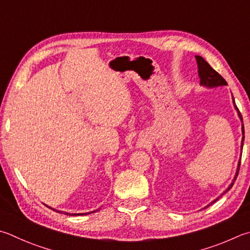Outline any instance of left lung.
Returning <instances> with one entry per match:
<instances>
[{
  "instance_id": "left-lung-1",
  "label": "left lung",
  "mask_w": 250,
  "mask_h": 250,
  "mask_svg": "<svg viewBox=\"0 0 250 250\" xmlns=\"http://www.w3.org/2000/svg\"><path fill=\"white\" fill-rule=\"evenodd\" d=\"M196 60H197V63H198V72H199V78H200V84H201V85L207 86V87H217V86L228 85V83H226V81H225L223 78H222V76H221L219 73H217V72H216L214 69H213V67H212L210 64H208V63L206 60H204V59H203L202 57L196 56ZM233 104H234V106H235V108H236V110H237V112H238V117L240 118V120L243 121V117H242V115H240V112H239V110H238L237 106L235 105L234 98H233ZM242 132H243V139H242V145H240V146H242V149H243L244 139H245V137H244V134H245L244 125H242ZM239 167H240V160H239V162H238L237 170H236V174H235V177H234V179H233V181H232V184H230V185L229 186V188L226 189L223 193H222V196H223L224 193L228 192L229 190L233 187L235 180H236V178H237V176H238ZM217 199H219V198H217ZM217 199H215L214 201H212L211 204L214 203V202L217 200ZM208 206H210V204H208Z\"/></svg>"
}]
</instances>
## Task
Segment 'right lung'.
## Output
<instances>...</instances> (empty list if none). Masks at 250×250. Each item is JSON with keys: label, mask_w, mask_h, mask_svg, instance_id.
I'll return each mask as SVG.
<instances>
[{"label": "right lung", "mask_w": 250, "mask_h": 250, "mask_svg": "<svg viewBox=\"0 0 250 250\" xmlns=\"http://www.w3.org/2000/svg\"><path fill=\"white\" fill-rule=\"evenodd\" d=\"M53 210V208H52ZM53 211H56V210H53ZM57 212H59V211H57ZM93 212H95V211H93ZM63 214H66V215H83V214H87V213H74V214H71V213H67V212H62Z\"/></svg>", "instance_id": "right-lung-1"}]
</instances>
